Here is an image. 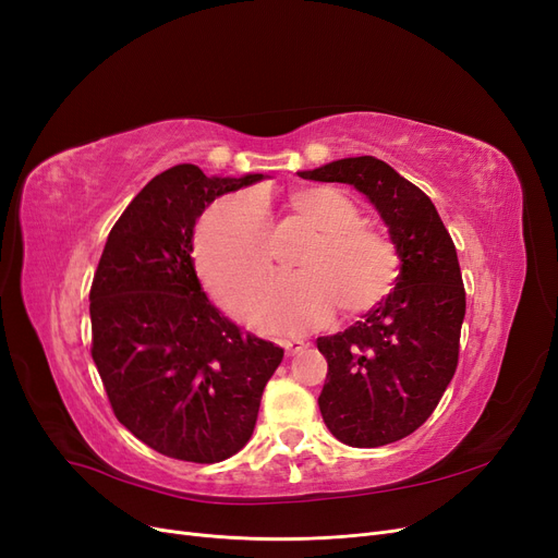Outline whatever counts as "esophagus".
Returning a JSON list of instances; mask_svg holds the SVG:
<instances>
[{
    "instance_id": "obj_1",
    "label": "esophagus",
    "mask_w": 558,
    "mask_h": 558,
    "mask_svg": "<svg viewBox=\"0 0 558 558\" xmlns=\"http://www.w3.org/2000/svg\"><path fill=\"white\" fill-rule=\"evenodd\" d=\"M281 344H283V349H286V353H289V356H293V353H298V351L307 347V342H302V340H283Z\"/></svg>"
}]
</instances>
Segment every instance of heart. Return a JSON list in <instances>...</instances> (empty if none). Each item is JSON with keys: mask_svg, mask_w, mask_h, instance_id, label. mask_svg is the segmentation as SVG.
I'll return each mask as SVG.
<instances>
[{"mask_svg": "<svg viewBox=\"0 0 558 558\" xmlns=\"http://www.w3.org/2000/svg\"><path fill=\"white\" fill-rule=\"evenodd\" d=\"M295 211L320 230L300 258L305 272L269 279L253 324L277 335L307 332L330 318L377 307L396 289L402 258L388 234L361 226V211L332 185L293 193ZM195 263L207 289L238 314L251 307L272 263V228L258 191L226 195L207 209L195 232Z\"/></svg>", "mask_w": 558, "mask_h": 558, "instance_id": "heart-1", "label": "heart"}]
</instances>
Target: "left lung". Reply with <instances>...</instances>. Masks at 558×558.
Returning a JSON list of instances; mask_svg holds the SVG:
<instances>
[{
	"label": "left lung",
	"mask_w": 558,
	"mask_h": 558,
	"mask_svg": "<svg viewBox=\"0 0 558 558\" xmlns=\"http://www.w3.org/2000/svg\"><path fill=\"white\" fill-rule=\"evenodd\" d=\"M298 174L356 185L400 251L391 295L316 340L328 361L318 410L330 433L349 447L391 445L426 424L459 365L465 289L456 246L430 197L384 160L344 158Z\"/></svg>",
	"instance_id": "left-lung-1"
}]
</instances>
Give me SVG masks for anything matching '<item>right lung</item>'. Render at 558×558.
<instances>
[{
	"instance_id": "add662e5",
	"label": "right lung",
	"mask_w": 558,
	"mask_h": 558,
	"mask_svg": "<svg viewBox=\"0 0 558 558\" xmlns=\"http://www.w3.org/2000/svg\"><path fill=\"white\" fill-rule=\"evenodd\" d=\"M263 179L205 177L177 165L150 179L109 232L90 286L93 361L121 424L162 456L218 463L258 418L283 349L218 312L193 267L207 205Z\"/></svg>"
}]
</instances>
